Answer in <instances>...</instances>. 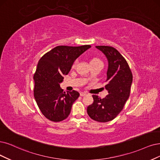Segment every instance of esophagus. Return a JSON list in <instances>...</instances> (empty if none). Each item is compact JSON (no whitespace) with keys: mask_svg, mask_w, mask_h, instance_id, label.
<instances>
[{"mask_svg":"<svg viewBox=\"0 0 160 160\" xmlns=\"http://www.w3.org/2000/svg\"><path fill=\"white\" fill-rule=\"evenodd\" d=\"M80 94L81 96H84L87 95L88 93H87L86 92H81L80 93Z\"/></svg>","mask_w":160,"mask_h":160,"instance_id":"esophagus-1","label":"esophagus"}]
</instances>
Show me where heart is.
<instances>
[{"instance_id": "b5f03b06", "label": "heart", "mask_w": 160, "mask_h": 160, "mask_svg": "<svg viewBox=\"0 0 160 160\" xmlns=\"http://www.w3.org/2000/svg\"><path fill=\"white\" fill-rule=\"evenodd\" d=\"M98 61H100L98 58H93L92 59V60H91L90 62H98ZM76 62H77V61H76L73 63V64H72V67H75L76 64Z\"/></svg>"}]
</instances>
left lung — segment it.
I'll return each instance as SVG.
<instances>
[{
	"instance_id": "1",
	"label": "left lung",
	"mask_w": 160,
	"mask_h": 160,
	"mask_svg": "<svg viewBox=\"0 0 160 160\" xmlns=\"http://www.w3.org/2000/svg\"><path fill=\"white\" fill-rule=\"evenodd\" d=\"M108 59L105 89L109 94L101 99L93 95V103L87 108V113L93 120L106 122L114 119L122 110L129 98L132 74L127 61L113 47L96 46Z\"/></svg>"
}]
</instances>
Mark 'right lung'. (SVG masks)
Listing matches in <instances>:
<instances>
[{
  "label": "right lung",
  "mask_w": 160,
  "mask_h": 160,
  "mask_svg": "<svg viewBox=\"0 0 160 160\" xmlns=\"http://www.w3.org/2000/svg\"><path fill=\"white\" fill-rule=\"evenodd\" d=\"M90 47L88 45L57 46L40 58L33 76L34 98L47 119L59 122L69 115L72 105L80 93L74 90L65 92L60 84L76 59Z\"/></svg>",
  "instance_id": "right-lung-1"
}]
</instances>
